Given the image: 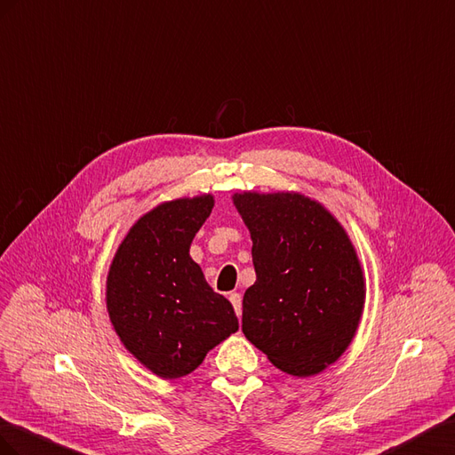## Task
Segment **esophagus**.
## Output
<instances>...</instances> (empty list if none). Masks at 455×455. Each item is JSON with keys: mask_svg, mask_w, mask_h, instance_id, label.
<instances>
[{"mask_svg": "<svg viewBox=\"0 0 455 455\" xmlns=\"http://www.w3.org/2000/svg\"><path fill=\"white\" fill-rule=\"evenodd\" d=\"M228 299H230L232 307H235V310H236V316L240 318L242 316V295L240 293H230Z\"/></svg>", "mask_w": 455, "mask_h": 455, "instance_id": "esophagus-1", "label": "esophagus"}]
</instances>
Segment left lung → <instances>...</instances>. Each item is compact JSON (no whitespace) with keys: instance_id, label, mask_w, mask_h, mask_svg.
Masks as SVG:
<instances>
[{"instance_id":"left-lung-1","label":"left lung","mask_w":455,"mask_h":455,"mask_svg":"<svg viewBox=\"0 0 455 455\" xmlns=\"http://www.w3.org/2000/svg\"><path fill=\"white\" fill-rule=\"evenodd\" d=\"M251 235L257 280L242 331L278 370L308 378L353 341L366 282L353 242L326 207L299 192L232 196Z\"/></svg>"}]
</instances>
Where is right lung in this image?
<instances>
[{"mask_svg":"<svg viewBox=\"0 0 455 455\" xmlns=\"http://www.w3.org/2000/svg\"><path fill=\"white\" fill-rule=\"evenodd\" d=\"M212 210V194L156 205L129 228L107 276L116 333L164 379L188 375L238 331L230 301L210 288L190 257V243Z\"/></svg>","mask_w":455,"mask_h":455,"instance_id":"right-lung-1","label":"right lung"}]
</instances>
